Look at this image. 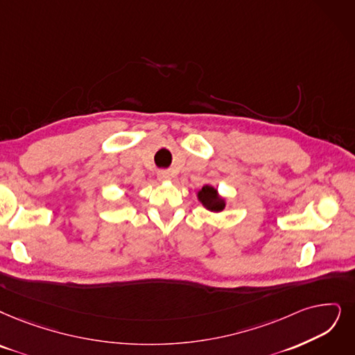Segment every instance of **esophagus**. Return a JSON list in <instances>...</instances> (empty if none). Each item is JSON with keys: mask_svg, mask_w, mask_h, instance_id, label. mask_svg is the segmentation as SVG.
Returning <instances> with one entry per match:
<instances>
[{"mask_svg": "<svg viewBox=\"0 0 355 355\" xmlns=\"http://www.w3.org/2000/svg\"><path fill=\"white\" fill-rule=\"evenodd\" d=\"M157 178H159V180H168L170 179V173L167 172V170H162V172H159Z\"/></svg>", "mask_w": 355, "mask_h": 355, "instance_id": "esophagus-1", "label": "esophagus"}]
</instances>
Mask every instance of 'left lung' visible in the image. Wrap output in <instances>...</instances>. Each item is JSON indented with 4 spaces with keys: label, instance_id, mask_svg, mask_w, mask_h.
<instances>
[{
    "label": "left lung",
    "instance_id": "obj_1",
    "mask_svg": "<svg viewBox=\"0 0 355 355\" xmlns=\"http://www.w3.org/2000/svg\"><path fill=\"white\" fill-rule=\"evenodd\" d=\"M198 200L209 211H223L225 207V201L218 195L217 189L209 185L202 187V189L198 192Z\"/></svg>",
    "mask_w": 355,
    "mask_h": 355
}]
</instances>
